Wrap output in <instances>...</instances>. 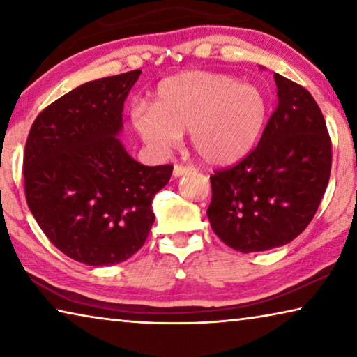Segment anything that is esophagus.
Returning a JSON list of instances; mask_svg holds the SVG:
<instances>
[{
  "instance_id": "1",
  "label": "esophagus",
  "mask_w": 357,
  "mask_h": 357,
  "mask_svg": "<svg viewBox=\"0 0 357 357\" xmlns=\"http://www.w3.org/2000/svg\"><path fill=\"white\" fill-rule=\"evenodd\" d=\"M190 172H195V167L193 165H181V164H176L173 168V174L174 176H183V174L185 173H190Z\"/></svg>"
}]
</instances>
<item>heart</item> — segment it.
<instances>
[{"instance_id": "heart-1", "label": "heart", "mask_w": 357, "mask_h": 357, "mask_svg": "<svg viewBox=\"0 0 357 357\" xmlns=\"http://www.w3.org/2000/svg\"><path fill=\"white\" fill-rule=\"evenodd\" d=\"M266 104L255 86L214 72H185L162 82L155 104H138L132 119L151 146L168 151L190 130L193 149L209 164H229L255 143Z\"/></svg>"}]
</instances>
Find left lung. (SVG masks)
<instances>
[{
  "label": "left lung",
  "mask_w": 357,
  "mask_h": 357,
  "mask_svg": "<svg viewBox=\"0 0 357 357\" xmlns=\"http://www.w3.org/2000/svg\"><path fill=\"white\" fill-rule=\"evenodd\" d=\"M274 80L279 102L257 148L211 176V227L243 253L274 249L299 236L331 176V137L315 99L285 77L274 74Z\"/></svg>",
  "instance_id": "left-lung-1"
}]
</instances>
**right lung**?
Listing matches in <instances>:
<instances>
[{
  "label": "right lung",
  "mask_w": 357,
  "mask_h": 357,
  "mask_svg": "<svg viewBox=\"0 0 357 357\" xmlns=\"http://www.w3.org/2000/svg\"><path fill=\"white\" fill-rule=\"evenodd\" d=\"M142 70L99 78L64 94L34 119L25 144L28 208L64 255L112 266L143 247L155 193L173 165L146 167L118 140L123 107Z\"/></svg>",
  "instance_id": "obj_1"
}]
</instances>
